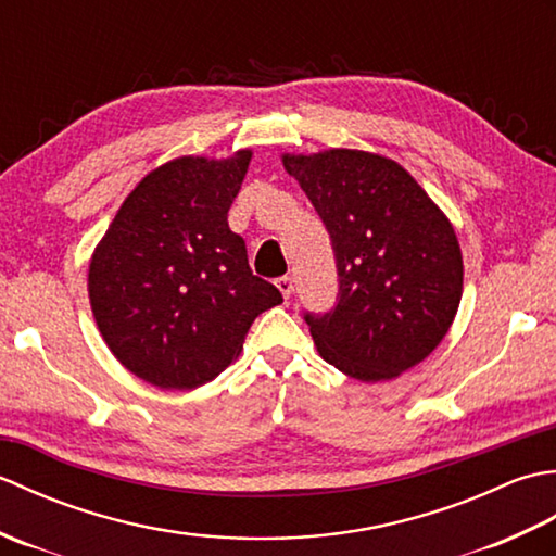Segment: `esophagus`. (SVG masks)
Returning <instances> with one entry per match:
<instances>
[{
	"label": "esophagus",
	"instance_id": "esophagus-1",
	"mask_svg": "<svg viewBox=\"0 0 556 556\" xmlns=\"http://www.w3.org/2000/svg\"><path fill=\"white\" fill-rule=\"evenodd\" d=\"M275 285L281 291V296H285V299L291 296V291H293V279L291 277H279V279H275Z\"/></svg>",
	"mask_w": 556,
	"mask_h": 556
}]
</instances>
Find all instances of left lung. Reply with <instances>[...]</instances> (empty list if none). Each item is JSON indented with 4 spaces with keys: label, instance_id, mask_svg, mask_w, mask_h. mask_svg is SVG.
Instances as JSON below:
<instances>
[{
    "label": "left lung",
    "instance_id": "left-lung-1",
    "mask_svg": "<svg viewBox=\"0 0 556 556\" xmlns=\"http://www.w3.org/2000/svg\"><path fill=\"white\" fill-rule=\"evenodd\" d=\"M337 260L332 311L303 313L320 356L361 382L418 365L452 325L464 260L452 224L396 162L361 150L285 155Z\"/></svg>",
    "mask_w": 556,
    "mask_h": 556
}]
</instances>
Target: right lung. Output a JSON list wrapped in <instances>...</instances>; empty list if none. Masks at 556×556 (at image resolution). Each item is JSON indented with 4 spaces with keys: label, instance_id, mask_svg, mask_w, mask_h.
Listing matches in <instances>:
<instances>
[{
    "label": "right lung",
    "instance_id": "obj_1",
    "mask_svg": "<svg viewBox=\"0 0 556 556\" xmlns=\"http://www.w3.org/2000/svg\"><path fill=\"white\" fill-rule=\"evenodd\" d=\"M251 150L181 157L140 181L90 260L96 323L126 370L160 389L205 384L239 356L253 320L279 305L229 229Z\"/></svg>",
    "mask_w": 556,
    "mask_h": 556
}]
</instances>
